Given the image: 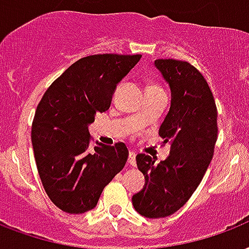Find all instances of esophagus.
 Wrapping results in <instances>:
<instances>
[{"mask_svg":"<svg viewBox=\"0 0 249 249\" xmlns=\"http://www.w3.org/2000/svg\"><path fill=\"white\" fill-rule=\"evenodd\" d=\"M128 163H129L130 166H136V165H137V161H136V153L134 152L129 153V157H128Z\"/></svg>","mask_w":249,"mask_h":249,"instance_id":"esophagus-1","label":"esophagus"}]
</instances>
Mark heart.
Wrapping results in <instances>:
<instances>
[{
  "label": "heart",
  "mask_w": 249,
  "mask_h": 249,
  "mask_svg": "<svg viewBox=\"0 0 249 249\" xmlns=\"http://www.w3.org/2000/svg\"><path fill=\"white\" fill-rule=\"evenodd\" d=\"M154 88H160L158 86H156V84H149L148 86V89H154Z\"/></svg>",
  "instance_id": "1"
}]
</instances>
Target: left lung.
Here are the masks:
<instances>
[{
    "instance_id": "left-lung-1",
    "label": "left lung",
    "mask_w": 249,
    "mask_h": 249,
    "mask_svg": "<svg viewBox=\"0 0 249 249\" xmlns=\"http://www.w3.org/2000/svg\"><path fill=\"white\" fill-rule=\"evenodd\" d=\"M154 64L171 89L170 109L160 126L163 143H171L170 154L160 163L137 154L145 186L132 202L142 216L157 219L181 209L202 181L218 140V109L209 83L193 64L176 59Z\"/></svg>"
}]
</instances>
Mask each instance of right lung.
Listing matches in <instances>:
<instances>
[{"instance_id": "right-lung-1", "label": "right lung", "mask_w": 249, "mask_h": 249, "mask_svg": "<svg viewBox=\"0 0 249 249\" xmlns=\"http://www.w3.org/2000/svg\"><path fill=\"white\" fill-rule=\"evenodd\" d=\"M141 55L97 54L79 59L47 88L36 107L31 142L46 194L64 213H83L128 160L124 142L91 149L88 125L110 107L117 83Z\"/></svg>"}]
</instances>
